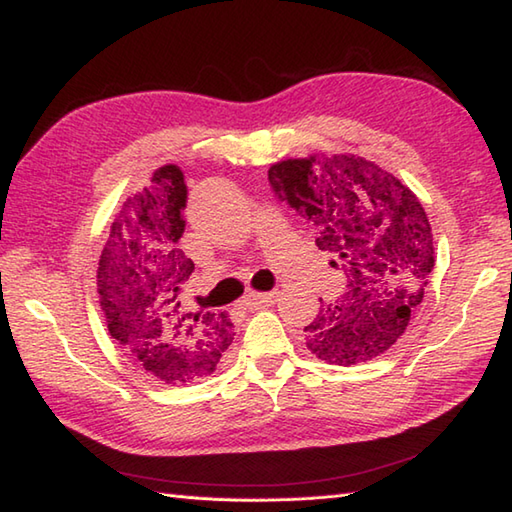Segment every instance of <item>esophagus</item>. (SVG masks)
Listing matches in <instances>:
<instances>
[{
    "instance_id": "esophagus-1",
    "label": "esophagus",
    "mask_w": 512,
    "mask_h": 512,
    "mask_svg": "<svg viewBox=\"0 0 512 512\" xmlns=\"http://www.w3.org/2000/svg\"><path fill=\"white\" fill-rule=\"evenodd\" d=\"M277 301V292H250V295L244 297V306L248 310H259L266 306H273Z\"/></svg>"
}]
</instances>
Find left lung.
Wrapping results in <instances>:
<instances>
[{
    "label": "left lung",
    "instance_id": "8db88e82",
    "mask_svg": "<svg viewBox=\"0 0 512 512\" xmlns=\"http://www.w3.org/2000/svg\"><path fill=\"white\" fill-rule=\"evenodd\" d=\"M268 180L347 277L343 295L303 330L308 350L345 367L387 352L420 310L436 266L431 224L416 193L354 154L281 160Z\"/></svg>",
    "mask_w": 512,
    "mask_h": 512
}]
</instances>
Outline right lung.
I'll return each instance as SVG.
<instances>
[{"label": "right lung", "mask_w": 512, "mask_h": 512, "mask_svg": "<svg viewBox=\"0 0 512 512\" xmlns=\"http://www.w3.org/2000/svg\"><path fill=\"white\" fill-rule=\"evenodd\" d=\"M184 206L180 167L156 169L149 187L123 202L96 273L107 330L147 374L169 385L211 374L235 336L226 312L184 303L195 268L180 248Z\"/></svg>", "instance_id": "add662e5"}]
</instances>
